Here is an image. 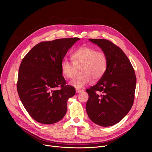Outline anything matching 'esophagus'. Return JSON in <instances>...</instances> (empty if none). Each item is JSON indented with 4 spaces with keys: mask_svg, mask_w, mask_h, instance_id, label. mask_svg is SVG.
<instances>
[{
    "mask_svg": "<svg viewBox=\"0 0 152 152\" xmlns=\"http://www.w3.org/2000/svg\"><path fill=\"white\" fill-rule=\"evenodd\" d=\"M82 91H83V90H79V89H76V92L77 94H79V93H81Z\"/></svg>",
    "mask_w": 152,
    "mask_h": 152,
    "instance_id": "1",
    "label": "esophagus"
}]
</instances>
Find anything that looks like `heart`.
<instances>
[{
    "label": "heart",
    "instance_id": "1",
    "mask_svg": "<svg viewBox=\"0 0 152 152\" xmlns=\"http://www.w3.org/2000/svg\"><path fill=\"white\" fill-rule=\"evenodd\" d=\"M74 64L67 59H63L61 63V73L64 77L71 78L74 76L75 66L81 64L79 76L72 79L69 84L77 89L83 88L88 85L93 78L100 79L104 74L107 67L106 55L92 47L82 46L72 53Z\"/></svg>",
    "mask_w": 152,
    "mask_h": 152
}]
</instances>
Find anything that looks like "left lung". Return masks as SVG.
<instances>
[{
    "mask_svg": "<svg viewBox=\"0 0 152 152\" xmlns=\"http://www.w3.org/2000/svg\"><path fill=\"white\" fill-rule=\"evenodd\" d=\"M106 56L107 67L96 85L86 89V110L90 120L103 127L120 122L131 110L134 101L137 78L129 59L118 46L104 39H88Z\"/></svg>",
    "mask_w": 152,
    "mask_h": 152,
    "instance_id": "left-lung-1",
    "label": "left lung"
}]
</instances>
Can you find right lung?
<instances>
[{
  "label": "right lung",
  "instance_id": "right-lung-1",
  "mask_svg": "<svg viewBox=\"0 0 152 152\" xmlns=\"http://www.w3.org/2000/svg\"><path fill=\"white\" fill-rule=\"evenodd\" d=\"M79 38L57 39L41 42L23 58L18 70L17 92L31 117L50 124L66 114L67 100L76 90L66 85L61 63ZM58 87L59 90H56Z\"/></svg>",
  "mask_w": 152,
  "mask_h": 152
}]
</instances>
